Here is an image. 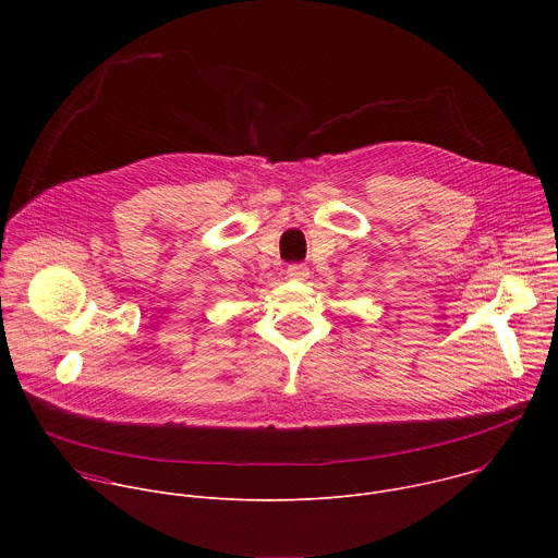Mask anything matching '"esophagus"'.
<instances>
[{
    "instance_id": "34e87169",
    "label": "esophagus",
    "mask_w": 558,
    "mask_h": 558,
    "mask_svg": "<svg viewBox=\"0 0 558 558\" xmlns=\"http://www.w3.org/2000/svg\"><path fill=\"white\" fill-rule=\"evenodd\" d=\"M287 276L295 282H302L308 278V267L306 265H289L287 267Z\"/></svg>"
}]
</instances>
